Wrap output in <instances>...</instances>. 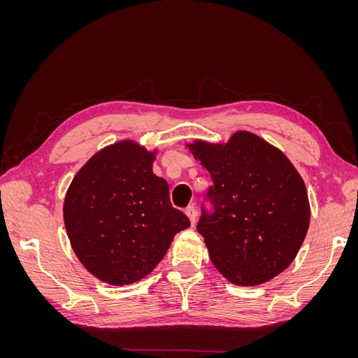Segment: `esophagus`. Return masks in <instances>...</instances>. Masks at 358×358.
Instances as JSON below:
<instances>
[{
  "instance_id": "esophagus-1",
  "label": "esophagus",
  "mask_w": 358,
  "mask_h": 358,
  "mask_svg": "<svg viewBox=\"0 0 358 358\" xmlns=\"http://www.w3.org/2000/svg\"><path fill=\"white\" fill-rule=\"evenodd\" d=\"M185 213H187V216L189 218L191 224L192 225L196 224V221H197V210H196V208H194V206H188V208L185 209Z\"/></svg>"
}]
</instances>
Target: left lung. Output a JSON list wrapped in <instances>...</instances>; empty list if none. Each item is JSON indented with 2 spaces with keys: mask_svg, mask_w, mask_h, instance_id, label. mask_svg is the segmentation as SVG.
I'll return each mask as SVG.
<instances>
[{
  "mask_svg": "<svg viewBox=\"0 0 358 358\" xmlns=\"http://www.w3.org/2000/svg\"><path fill=\"white\" fill-rule=\"evenodd\" d=\"M210 173L197 231L213 266L231 284H264L292 263L305 241L310 208L301 176L282 150L249 131L227 143L187 145Z\"/></svg>",
  "mask_w": 358,
  "mask_h": 358,
  "instance_id": "left-lung-1",
  "label": "left lung"
}]
</instances>
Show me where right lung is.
<instances>
[{"label":"right lung","mask_w":358,"mask_h":358,"mask_svg":"<svg viewBox=\"0 0 358 358\" xmlns=\"http://www.w3.org/2000/svg\"><path fill=\"white\" fill-rule=\"evenodd\" d=\"M157 150L122 140L99 150L78 171L64 200L74 254L110 285L143 279L191 225L170 203L169 183L154 175Z\"/></svg>","instance_id":"obj_1"}]
</instances>
